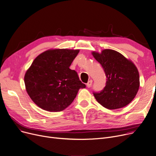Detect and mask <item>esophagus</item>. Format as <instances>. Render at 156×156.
Returning <instances> with one entry per match:
<instances>
[{
	"label": "esophagus",
	"mask_w": 156,
	"mask_h": 156,
	"mask_svg": "<svg viewBox=\"0 0 156 156\" xmlns=\"http://www.w3.org/2000/svg\"><path fill=\"white\" fill-rule=\"evenodd\" d=\"M92 82H93V81H92L91 80H90V81H88V83H87V87L88 88H90V87L91 86V85H92Z\"/></svg>",
	"instance_id": "1"
}]
</instances>
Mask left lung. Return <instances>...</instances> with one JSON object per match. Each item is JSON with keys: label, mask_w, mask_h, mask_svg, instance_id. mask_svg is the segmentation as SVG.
Listing matches in <instances>:
<instances>
[{"label": "left lung", "mask_w": 156, "mask_h": 156, "mask_svg": "<svg viewBox=\"0 0 156 156\" xmlns=\"http://www.w3.org/2000/svg\"><path fill=\"white\" fill-rule=\"evenodd\" d=\"M101 65L107 78L102 90L93 91L97 101L110 110L122 108L130 103L137 95L140 82L136 66L119 52L103 50L101 53H92Z\"/></svg>", "instance_id": "left-lung-1"}]
</instances>
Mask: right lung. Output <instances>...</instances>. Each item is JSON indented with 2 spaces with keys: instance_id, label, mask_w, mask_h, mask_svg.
<instances>
[{
  "instance_id": "add662e5",
  "label": "right lung",
  "mask_w": 156,
  "mask_h": 156,
  "mask_svg": "<svg viewBox=\"0 0 156 156\" xmlns=\"http://www.w3.org/2000/svg\"><path fill=\"white\" fill-rule=\"evenodd\" d=\"M79 50H48L39 55L26 71L28 95L40 108L49 112L65 110L86 85L69 68Z\"/></svg>"
}]
</instances>
